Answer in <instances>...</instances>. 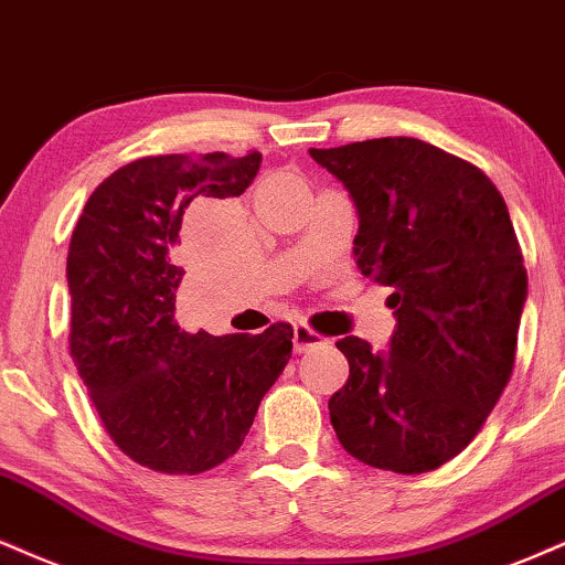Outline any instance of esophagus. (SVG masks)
Returning <instances> with one entry per match:
<instances>
[{
  "instance_id": "34e87169",
  "label": "esophagus",
  "mask_w": 565,
  "mask_h": 565,
  "mask_svg": "<svg viewBox=\"0 0 565 565\" xmlns=\"http://www.w3.org/2000/svg\"><path fill=\"white\" fill-rule=\"evenodd\" d=\"M319 343H324V338L317 335V332L311 330V327H306V324H296L294 327V348H296L298 353L309 351V348H315Z\"/></svg>"
}]
</instances>
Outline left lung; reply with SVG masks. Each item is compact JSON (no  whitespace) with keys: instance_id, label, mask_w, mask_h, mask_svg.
I'll list each match as a JSON object with an SVG mask.
<instances>
[{"instance_id":"1","label":"left lung","mask_w":565,"mask_h":565,"mask_svg":"<svg viewBox=\"0 0 565 565\" xmlns=\"http://www.w3.org/2000/svg\"><path fill=\"white\" fill-rule=\"evenodd\" d=\"M309 154L356 206V267L395 315L387 351L338 340L351 374L330 422L361 463L424 475L475 440L511 380L526 303L511 214L482 170L419 138Z\"/></svg>"}]
</instances>
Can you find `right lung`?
I'll return each mask as SVG.
<instances>
[{
	"label": "right lung",
	"mask_w": 565,
	"mask_h": 565,
	"mask_svg": "<svg viewBox=\"0 0 565 565\" xmlns=\"http://www.w3.org/2000/svg\"><path fill=\"white\" fill-rule=\"evenodd\" d=\"M262 154H164L90 193L67 250L70 356L117 448L162 475H201L246 440L294 351L290 324L259 335L180 330V225L193 199H233Z\"/></svg>",
	"instance_id": "obj_1"
}]
</instances>
